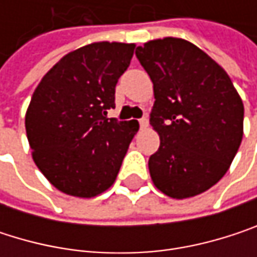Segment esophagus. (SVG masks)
Instances as JSON below:
<instances>
[{"label": "esophagus", "instance_id": "1", "mask_svg": "<svg viewBox=\"0 0 257 257\" xmlns=\"http://www.w3.org/2000/svg\"><path fill=\"white\" fill-rule=\"evenodd\" d=\"M140 126H141V129L147 128V126H149V119H147V117L140 119Z\"/></svg>", "mask_w": 257, "mask_h": 257}]
</instances>
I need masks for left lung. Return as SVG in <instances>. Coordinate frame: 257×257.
Instances as JSON below:
<instances>
[{"mask_svg":"<svg viewBox=\"0 0 257 257\" xmlns=\"http://www.w3.org/2000/svg\"><path fill=\"white\" fill-rule=\"evenodd\" d=\"M135 55L153 81L150 125L161 146L149 159L155 186L184 199L214 186L242 140L244 105L226 71L183 38H159Z\"/></svg>","mask_w":257,"mask_h":257,"instance_id":"obj_1","label":"left lung"}]
</instances>
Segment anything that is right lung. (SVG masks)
Instances as JSON below:
<instances>
[{"label":"right lung","instance_id":"1","mask_svg":"<svg viewBox=\"0 0 257 257\" xmlns=\"http://www.w3.org/2000/svg\"><path fill=\"white\" fill-rule=\"evenodd\" d=\"M135 44L99 41L55 64L32 93L25 128L32 159L58 190L78 198L105 192L117 177L137 120L107 119Z\"/></svg>","mask_w":257,"mask_h":257}]
</instances>
